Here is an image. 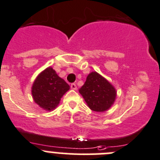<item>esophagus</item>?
<instances>
[{
	"instance_id": "esophagus-1",
	"label": "esophagus",
	"mask_w": 160,
	"mask_h": 160,
	"mask_svg": "<svg viewBox=\"0 0 160 160\" xmlns=\"http://www.w3.org/2000/svg\"><path fill=\"white\" fill-rule=\"evenodd\" d=\"M70 87H71V89H72V90L77 89V85H76V83H72Z\"/></svg>"
}]
</instances>
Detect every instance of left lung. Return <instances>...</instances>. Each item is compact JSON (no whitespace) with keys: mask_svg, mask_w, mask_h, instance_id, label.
<instances>
[{"mask_svg":"<svg viewBox=\"0 0 160 160\" xmlns=\"http://www.w3.org/2000/svg\"><path fill=\"white\" fill-rule=\"evenodd\" d=\"M79 92L88 106L98 112L109 109L116 98V90L114 86L97 72L88 74Z\"/></svg>","mask_w":160,"mask_h":160,"instance_id":"8db88e82","label":"left lung"}]
</instances>
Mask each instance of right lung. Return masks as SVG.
<instances>
[{"label": "right lung", "mask_w": 160, "mask_h": 160, "mask_svg": "<svg viewBox=\"0 0 160 160\" xmlns=\"http://www.w3.org/2000/svg\"><path fill=\"white\" fill-rule=\"evenodd\" d=\"M69 88V85L50 66L39 73L32 83L31 93L36 104L46 111H52L58 106Z\"/></svg>", "instance_id": "1"}]
</instances>
